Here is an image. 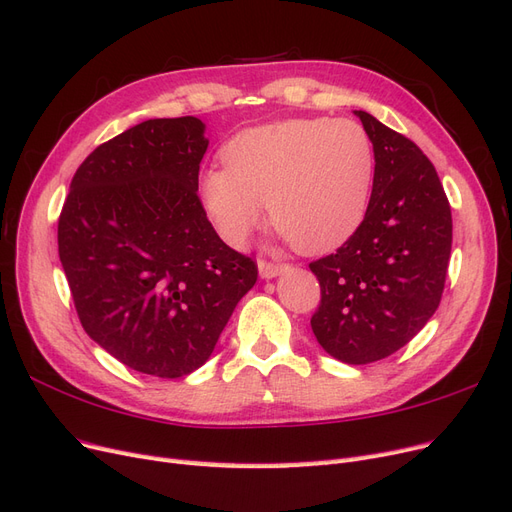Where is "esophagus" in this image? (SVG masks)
Wrapping results in <instances>:
<instances>
[{
	"instance_id": "obj_1",
	"label": "esophagus",
	"mask_w": 512,
	"mask_h": 512,
	"mask_svg": "<svg viewBox=\"0 0 512 512\" xmlns=\"http://www.w3.org/2000/svg\"><path fill=\"white\" fill-rule=\"evenodd\" d=\"M286 269H288V265H273V262H267V260L258 262V273L262 280H273V277L282 275Z\"/></svg>"
}]
</instances>
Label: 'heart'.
<instances>
[{
  "mask_svg": "<svg viewBox=\"0 0 512 512\" xmlns=\"http://www.w3.org/2000/svg\"><path fill=\"white\" fill-rule=\"evenodd\" d=\"M226 166L200 177V200L220 237L243 247L265 205L275 230L307 256L346 245L361 228L376 175L367 130L352 119L294 117L232 136Z\"/></svg>",
  "mask_w": 512,
  "mask_h": 512,
  "instance_id": "1",
  "label": "heart"
}]
</instances>
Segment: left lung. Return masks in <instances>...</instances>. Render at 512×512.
I'll return each instance as SVG.
<instances>
[{"instance_id": "obj_1", "label": "left lung", "mask_w": 512, "mask_h": 512, "mask_svg": "<svg viewBox=\"0 0 512 512\" xmlns=\"http://www.w3.org/2000/svg\"><path fill=\"white\" fill-rule=\"evenodd\" d=\"M376 151L369 209L356 235L309 265L320 282L312 331L324 352L365 365L404 348L436 314L453 243L436 168L410 138L354 111Z\"/></svg>"}]
</instances>
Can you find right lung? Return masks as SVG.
<instances>
[{
  "label": "right lung",
  "mask_w": 512,
  "mask_h": 512,
  "mask_svg": "<svg viewBox=\"0 0 512 512\" xmlns=\"http://www.w3.org/2000/svg\"><path fill=\"white\" fill-rule=\"evenodd\" d=\"M205 128L177 117L121 132L76 170L59 215V260L83 329L156 378L205 365L258 277L200 205Z\"/></svg>",
  "instance_id": "1"
}]
</instances>
